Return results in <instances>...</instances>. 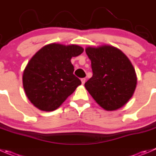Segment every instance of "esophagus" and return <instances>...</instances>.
Here are the masks:
<instances>
[{"label": "esophagus", "instance_id": "34e87169", "mask_svg": "<svg viewBox=\"0 0 156 156\" xmlns=\"http://www.w3.org/2000/svg\"><path fill=\"white\" fill-rule=\"evenodd\" d=\"M81 83H82V84H84V83H85V81H86V79L85 78H81Z\"/></svg>", "mask_w": 156, "mask_h": 156}]
</instances>
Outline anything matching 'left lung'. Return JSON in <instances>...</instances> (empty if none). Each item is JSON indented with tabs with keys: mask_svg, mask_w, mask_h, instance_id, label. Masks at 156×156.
<instances>
[{
	"mask_svg": "<svg viewBox=\"0 0 156 156\" xmlns=\"http://www.w3.org/2000/svg\"><path fill=\"white\" fill-rule=\"evenodd\" d=\"M91 61L93 75L84 84L92 98L106 110L123 107L132 98L136 86L135 69L120 49L102 46L85 49Z\"/></svg>",
	"mask_w": 156,
	"mask_h": 156,
	"instance_id": "1",
	"label": "left lung"
}]
</instances>
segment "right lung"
I'll use <instances>...</instances> for the list:
<instances>
[{"label":"right lung","instance_id":"obj_1","mask_svg":"<svg viewBox=\"0 0 156 156\" xmlns=\"http://www.w3.org/2000/svg\"><path fill=\"white\" fill-rule=\"evenodd\" d=\"M84 49L77 45L52 43L38 51L23 75V84L32 104L43 111L55 110L81 84L73 74L72 57Z\"/></svg>","mask_w":156,"mask_h":156}]
</instances>
